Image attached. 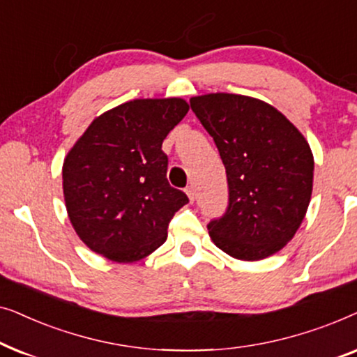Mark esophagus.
<instances>
[{"label": "esophagus", "instance_id": "1", "mask_svg": "<svg viewBox=\"0 0 357 357\" xmlns=\"http://www.w3.org/2000/svg\"><path fill=\"white\" fill-rule=\"evenodd\" d=\"M185 192H187L188 198H190V202H193V199H195V192H193V188H192V187H188L187 190H185Z\"/></svg>", "mask_w": 357, "mask_h": 357}]
</instances>
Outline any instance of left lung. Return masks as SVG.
Masks as SVG:
<instances>
[{
	"label": "left lung",
	"instance_id": "8db88e82",
	"mask_svg": "<svg viewBox=\"0 0 357 357\" xmlns=\"http://www.w3.org/2000/svg\"><path fill=\"white\" fill-rule=\"evenodd\" d=\"M227 174L229 203L208 224L216 247L255 261L294 237L310 203L314 155L301 131L265 102L237 94L192 97Z\"/></svg>",
	"mask_w": 357,
	"mask_h": 357
}]
</instances>
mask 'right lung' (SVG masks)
I'll return each mask as SVG.
<instances>
[{"instance_id": "1", "label": "right lung", "mask_w": 357, "mask_h": 357, "mask_svg": "<svg viewBox=\"0 0 357 357\" xmlns=\"http://www.w3.org/2000/svg\"><path fill=\"white\" fill-rule=\"evenodd\" d=\"M187 112L177 97L125 102L97 116L68 153V216L92 252L131 263L165 242L170 219L188 197L170 187L162 141Z\"/></svg>"}]
</instances>
